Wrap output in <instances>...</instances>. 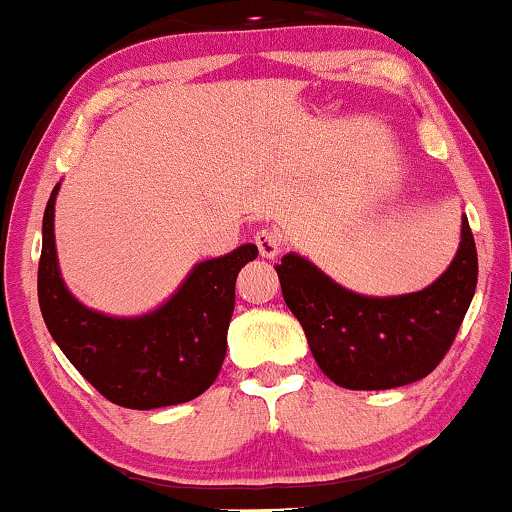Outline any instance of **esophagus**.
I'll return each mask as SVG.
<instances>
[{
  "instance_id": "esophagus-1",
  "label": "esophagus",
  "mask_w": 512,
  "mask_h": 512,
  "mask_svg": "<svg viewBox=\"0 0 512 512\" xmlns=\"http://www.w3.org/2000/svg\"><path fill=\"white\" fill-rule=\"evenodd\" d=\"M255 243L260 248V255L267 257V260H274V257L281 255L283 250V241L281 234L276 229H260L255 234Z\"/></svg>"
}]
</instances>
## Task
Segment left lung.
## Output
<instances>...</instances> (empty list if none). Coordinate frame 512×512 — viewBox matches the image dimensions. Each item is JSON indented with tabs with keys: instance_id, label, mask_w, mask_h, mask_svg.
Returning <instances> with one entry per match:
<instances>
[{
	"instance_id": "1",
	"label": "left lung",
	"mask_w": 512,
	"mask_h": 512,
	"mask_svg": "<svg viewBox=\"0 0 512 512\" xmlns=\"http://www.w3.org/2000/svg\"><path fill=\"white\" fill-rule=\"evenodd\" d=\"M276 274L321 371L347 390H392L425 378L449 352L477 288V250L463 215L456 257L418 293H354L297 252Z\"/></svg>"
}]
</instances>
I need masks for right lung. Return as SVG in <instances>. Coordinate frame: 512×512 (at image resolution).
Listing matches in <instances>:
<instances>
[{
    "label": "right lung",
    "mask_w": 512,
    "mask_h": 512,
    "mask_svg": "<svg viewBox=\"0 0 512 512\" xmlns=\"http://www.w3.org/2000/svg\"><path fill=\"white\" fill-rule=\"evenodd\" d=\"M51 191L42 219L37 297L51 338L103 397L125 409H160L196 399L215 383L226 357L236 276L257 257L245 243L189 271L163 304L139 316H113L82 304L61 276Z\"/></svg>",
    "instance_id": "1"
}]
</instances>
